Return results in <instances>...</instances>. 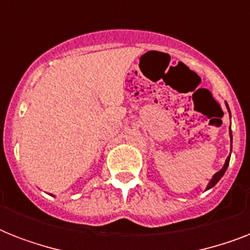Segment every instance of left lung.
Instances as JSON below:
<instances>
[{
  "label": "left lung",
  "mask_w": 250,
  "mask_h": 250,
  "mask_svg": "<svg viewBox=\"0 0 250 250\" xmlns=\"http://www.w3.org/2000/svg\"><path fill=\"white\" fill-rule=\"evenodd\" d=\"M226 105H227V104H226ZM227 109H229V105H227ZM229 139H231V144H232V132H231V127H229ZM229 157H231V154H229V156L227 157V160H226L225 166L222 167L221 170L218 171V172H215V174H214V176H213V178H211V180H210V182H209V184H208V188H206V189H210V188H213V187L215 186V184H217V183L219 182V180H221L222 176L225 175L226 170H227V167H229Z\"/></svg>",
  "instance_id": "1"
}]
</instances>
